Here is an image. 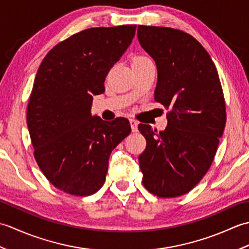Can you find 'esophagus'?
Instances as JSON below:
<instances>
[{
	"mask_svg": "<svg viewBox=\"0 0 249 249\" xmlns=\"http://www.w3.org/2000/svg\"><path fill=\"white\" fill-rule=\"evenodd\" d=\"M129 123H130V126H131V130H133V133H137L138 131V122H137L136 120H129Z\"/></svg>",
	"mask_w": 249,
	"mask_h": 249,
	"instance_id": "1",
	"label": "esophagus"
}]
</instances>
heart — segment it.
<instances>
[{"mask_svg":"<svg viewBox=\"0 0 249 249\" xmlns=\"http://www.w3.org/2000/svg\"><path fill=\"white\" fill-rule=\"evenodd\" d=\"M137 57H142V56H137Z\"/></svg>","mask_w":249,"mask_h":249,"instance_id":"1","label":"heart"}]
</instances>
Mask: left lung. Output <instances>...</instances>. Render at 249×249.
Segmentation results:
<instances>
[{
  "instance_id": "left-lung-1",
  "label": "left lung",
  "mask_w": 249,
  "mask_h": 249,
  "mask_svg": "<svg viewBox=\"0 0 249 249\" xmlns=\"http://www.w3.org/2000/svg\"><path fill=\"white\" fill-rule=\"evenodd\" d=\"M138 39L155 60L154 98L169 112L165 130L140 124L146 147L139 156L143 186L160 198L189 193L208 172L226 125L218 72L192 35L166 26H138Z\"/></svg>"
}]
</instances>
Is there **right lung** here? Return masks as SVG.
Instances as JSON below:
<instances>
[{
  "label": "right lung",
  "instance_id": "right-lung-1",
  "mask_svg": "<svg viewBox=\"0 0 249 249\" xmlns=\"http://www.w3.org/2000/svg\"><path fill=\"white\" fill-rule=\"evenodd\" d=\"M136 28L83 30L55 45L37 71L26 109L34 157L47 179L66 194L98 192L111 152L130 134L127 119L104 121L92 116L91 107Z\"/></svg>",
  "mask_w": 249,
  "mask_h": 249
}]
</instances>
